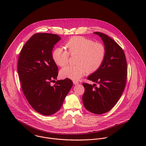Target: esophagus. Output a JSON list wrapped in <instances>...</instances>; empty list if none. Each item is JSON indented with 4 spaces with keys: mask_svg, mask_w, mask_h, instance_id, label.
Segmentation results:
<instances>
[{
    "mask_svg": "<svg viewBox=\"0 0 146 146\" xmlns=\"http://www.w3.org/2000/svg\"><path fill=\"white\" fill-rule=\"evenodd\" d=\"M73 83H74V84H75V85H76V84H78L79 83L78 82H77V81L74 80V81H73Z\"/></svg>",
    "mask_w": 146,
    "mask_h": 146,
    "instance_id": "esophagus-1",
    "label": "esophagus"
}]
</instances>
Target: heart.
I'll use <instances>...</instances> for the list:
<instances>
[{
  "label": "heart",
  "mask_w": 146,
  "mask_h": 146,
  "mask_svg": "<svg viewBox=\"0 0 146 146\" xmlns=\"http://www.w3.org/2000/svg\"><path fill=\"white\" fill-rule=\"evenodd\" d=\"M66 50L58 47L52 54V59L57 66L63 67L68 62L69 54H77L76 65L67 66L61 70V76L73 80H78L87 72L93 73L101 67L106 56L104 45L83 36H74L65 44Z\"/></svg>",
  "instance_id": "obj_1"
}]
</instances>
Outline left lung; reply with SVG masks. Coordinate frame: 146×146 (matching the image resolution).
Instances as JSON below:
<instances>
[{
  "instance_id": "obj_1",
  "label": "left lung",
  "mask_w": 146,
  "mask_h": 146,
  "mask_svg": "<svg viewBox=\"0 0 146 146\" xmlns=\"http://www.w3.org/2000/svg\"><path fill=\"white\" fill-rule=\"evenodd\" d=\"M94 34L104 42L106 56L98 70L88 77L99 86L96 84H83V102L88 111L100 115L110 111L121 97L126 82L127 63L124 52L116 42L104 33Z\"/></svg>"
}]
</instances>
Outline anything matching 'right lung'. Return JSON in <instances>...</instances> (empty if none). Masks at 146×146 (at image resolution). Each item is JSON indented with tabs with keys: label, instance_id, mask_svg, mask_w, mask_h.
I'll use <instances>...</instances> for the list:
<instances>
[{
	"label": "right lung",
	"instance_id": "obj_1",
	"mask_svg": "<svg viewBox=\"0 0 146 146\" xmlns=\"http://www.w3.org/2000/svg\"><path fill=\"white\" fill-rule=\"evenodd\" d=\"M61 39L56 34H35L23 45L19 56L17 71L23 93L31 106L45 116L61 108L73 85L68 78L50 84L58 74L52 52Z\"/></svg>",
	"mask_w": 146,
	"mask_h": 146
}]
</instances>
